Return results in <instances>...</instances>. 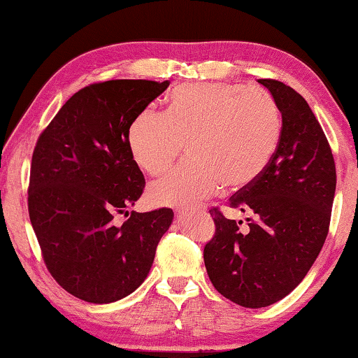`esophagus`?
I'll use <instances>...</instances> for the list:
<instances>
[{"instance_id":"obj_1","label":"esophagus","mask_w":358,"mask_h":358,"mask_svg":"<svg viewBox=\"0 0 358 358\" xmlns=\"http://www.w3.org/2000/svg\"><path fill=\"white\" fill-rule=\"evenodd\" d=\"M178 213H180V210H178Z\"/></svg>"}]
</instances>
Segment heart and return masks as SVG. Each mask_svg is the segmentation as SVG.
<instances>
[{"instance_id":"b5f03b06","label":"heart","mask_w":358,"mask_h":358,"mask_svg":"<svg viewBox=\"0 0 358 358\" xmlns=\"http://www.w3.org/2000/svg\"><path fill=\"white\" fill-rule=\"evenodd\" d=\"M280 136V113L263 90L230 84H186L170 94L167 112L145 108L131 123L128 144L143 172L162 175L181 157L191 160L149 188L157 206L204 199L240 189L259 177Z\"/></svg>"}]
</instances>
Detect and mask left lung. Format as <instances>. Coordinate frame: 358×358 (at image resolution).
Wrapping results in <instances>:
<instances>
[{
	"mask_svg": "<svg viewBox=\"0 0 358 358\" xmlns=\"http://www.w3.org/2000/svg\"><path fill=\"white\" fill-rule=\"evenodd\" d=\"M282 115L278 148L253 183L229 199L251 213L248 227L210 208L214 236L204 245L213 285L236 305L261 308L289 295L308 273L329 231L336 164L306 100L284 83L258 79Z\"/></svg>",
	"mask_w": 358,
	"mask_h": 358,
	"instance_id": "1",
	"label": "left lung"
}]
</instances>
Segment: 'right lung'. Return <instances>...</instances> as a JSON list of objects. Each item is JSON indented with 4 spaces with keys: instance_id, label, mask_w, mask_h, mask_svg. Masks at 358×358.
Segmentation results:
<instances>
[{
    "instance_id": "obj_1",
    "label": "right lung",
    "mask_w": 358,
    "mask_h": 358,
    "mask_svg": "<svg viewBox=\"0 0 358 358\" xmlns=\"http://www.w3.org/2000/svg\"><path fill=\"white\" fill-rule=\"evenodd\" d=\"M169 80L113 79L78 90L40 133L27 189L43 263L69 294L112 303L148 278L173 210L128 213L145 180L131 155L134 118ZM127 220L120 224L116 215Z\"/></svg>"
}]
</instances>
